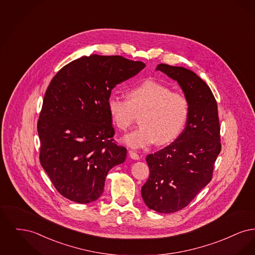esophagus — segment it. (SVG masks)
I'll list each match as a JSON object with an SVG mask.
<instances>
[{
  "label": "esophagus",
  "mask_w": 255,
  "mask_h": 255,
  "mask_svg": "<svg viewBox=\"0 0 255 255\" xmlns=\"http://www.w3.org/2000/svg\"><path fill=\"white\" fill-rule=\"evenodd\" d=\"M129 156H130V158H133V159H139L138 154H137L136 152L133 151V150H130V151H129Z\"/></svg>",
  "instance_id": "obj_1"
}]
</instances>
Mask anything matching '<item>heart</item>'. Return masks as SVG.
<instances>
[{
  "label": "heart",
  "mask_w": 255,
  "mask_h": 255,
  "mask_svg": "<svg viewBox=\"0 0 255 255\" xmlns=\"http://www.w3.org/2000/svg\"><path fill=\"white\" fill-rule=\"evenodd\" d=\"M107 109L113 122L122 130L131 125L134 113L142 112L140 126L122 137V141L133 149L146 148L156 141L160 145L172 142L182 132L189 113L186 97L154 80L132 87L128 99L111 94Z\"/></svg>",
  "instance_id": "heart-1"
}]
</instances>
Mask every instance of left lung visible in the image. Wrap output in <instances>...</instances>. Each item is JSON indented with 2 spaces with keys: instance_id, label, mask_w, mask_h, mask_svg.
I'll use <instances>...</instances> for the list:
<instances>
[{
  "instance_id": "left-lung-1",
  "label": "left lung",
  "mask_w": 255,
  "mask_h": 255,
  "mask_svg": "<svg viewBox=\"0 0 255 255\" xmlns=\"http://www.w3.org/2000/svg\"><path fill=\"white\" fill-rule=\"evenodd\" d=\"M156 71L178 82L189 106L178 138L146 157L150 175L141 187L142 199L150 209L172 213L187 206L211 181L221 151L218 107L209 87L193 72L166 64Z\"/></svg>"
}]
</instances>
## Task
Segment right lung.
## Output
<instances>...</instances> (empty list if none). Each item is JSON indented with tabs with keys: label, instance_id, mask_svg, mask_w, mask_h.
I'll use <instances>...</instances> for the list:
<instances>
[{
	"label": "right lung",
	"instance_id": "add662e5",
	"mask_svg": "<svg viewBox=\"0 0 255 255\" xmlns=\"http://www.w3.org/2000/svg\"><path fill=\"white\" fill-rule=\"evenodd\" d=\"M145 68L140 61L92 54L63 67L45 94L37 130L40 161L65 198L89 204L103 193L108 172L127 150L113 142L112 90Z\"/></svg>",
	"mask_w": 255,
	"mask_h": 255
}]
</instances>
